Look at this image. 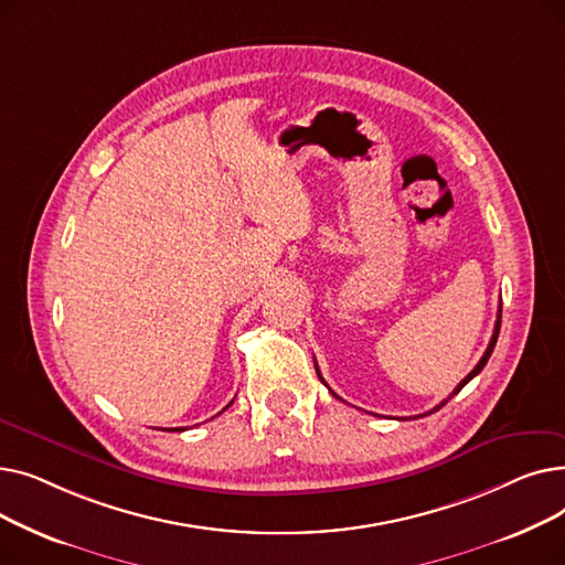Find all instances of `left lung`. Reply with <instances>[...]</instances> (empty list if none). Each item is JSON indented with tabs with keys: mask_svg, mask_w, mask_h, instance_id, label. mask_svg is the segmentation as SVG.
<instances>
[{
	"mask_svg": "<svg viewBox=\"0 0 565 565\" xmlns=\"http://www.w3.org/2000/svg\"><path fill=\"white\" fill-rule=\"evenodd\" d=\"M499 328H501V309H499V313H497V322H494V332H492V339H490V343H488V348H486V352H483V358L479 360V364H477V366H473V371H471V373H469V375H467V377H465V380H462V382L458 384V387L454 390V394H451V396H456V394H458V392H460V390L465 387V384H467V382H469V380H471L473 375H479V373L483 371V366L488 364V360H490V354H492V350H494V343H497V337H499ZM316 371H318V366H316ZM318 377L322 380L320 371H318ZM322 382H324V380H322ZM332 394H334V392H332ZM334 396H337V394H334ZM451 396H449V398H451ZM449 398H447V401H449ZM447 401H441V403H439V405H437L435 409H430L428 414L437 412V409H439V407H441L444 403H447ZM419 417H426V414H419Z\"/></svg>",
	"mask_w": 565,
	"mask_h": 565,
	"instance_id": "8db88e82",
	"label": "left lung"
}]
</instances>
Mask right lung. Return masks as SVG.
<instances>
[{"mask_svg": "<svg viewBox=\"0 0 565 565\" xmlns=\"http://www.w3.org/2000/svg\"><path fill=\"white\" fill-rule=\"evenodd\" d=\"M231 403H233V401H231ZM231 403H228V405H231ZM228 405H226V407H228ZM226 407H224V409H226ZM173 430H178V428H173ZM181 430H183V428H181Z\"/></svg>", "mask_w": 565, "mask_h": 565, "instance_id": "obj_1", "label": "right lung"}]
</instances>
